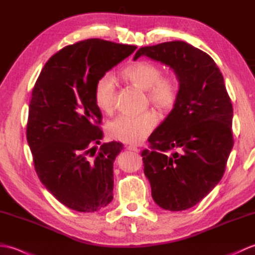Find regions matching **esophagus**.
<instances>
[{
    "label": "esophagus",
    "instance_id": "34e87169",
    "mask_svg": "<svg viewBox=\"0 0 255 255\" xmlns=\"http://www.w3.org/2000/svg\"><path fill=\"white\" fill-rule=\"evenodd\" d=\"M127 149L130 150V151H133V152H139V151H140V149L137 148V147H134V145H128Z\"/></svg>",
    "mask_w": 255,
    "mask_h": 255
}]
</instances>
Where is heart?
<instances>
[{
  "instance_id": "obj_1",
  "label": "heart",
  "mask_w": 255,
  "mask_h": 255,
  "mask_svg": "<svg viewBox=\"0 0 255 255\" xmlns=\"http://www.w3.org/2000/svg\"><path fill=\"white\" fill-rule=\"evenodd\" d=\"M162 69L150 61H137L124 69L123 77L140 89L148 91L149 101L160 110L167 111L174 106L178 95V86L174 78L162 75ZM116 85L110 74H104L94 86V103L105 114H112L116 106ZM155 114L145 112L139 115L118 116L108 124L110 137L125 143H140L153 130Z\"/></svg>"
}]
</instances>
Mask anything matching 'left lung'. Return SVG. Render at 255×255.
Here are the masks:
<instances>
[{
    "mask_svg": "<svg viewBox=\"0 0 255 255\" xmlns=\"http://www.w3.org/2000/svg\"><path fill=\"white\" fill-rule=\"evenodd\" d=\"M169 66L180 82L171 113L151 133L141 152L152 198L161 208L185 210L198 204L223 177L234 147V110L224 77L207 53L185 41L141 47Z\"/></svg>",
    "mask_w": 255,
    "mask_h": 255,
    "instance_id": "1",
    "label": "left lung"
}]
</instances>
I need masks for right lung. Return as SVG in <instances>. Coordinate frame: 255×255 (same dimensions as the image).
Segmentation results:
<instances>
[{
	"mask_svg": "<svg viewBox=\"0 0 255 255\" xmlns=\"http://www.w3.org/2000/svg\"><path fill=\"white\" fill-rule=\"evenodd\" d=\"M137 49L86 39L62 48L42 68L29 104L26 137L40 182L59 202L94 213L113 199V165L123 143H103L96 81Z\"/></svg>",
	"mask_w": 255,
	"mask_h": 255,
	"instance_id": "add662e5",
	"label": "right lung"
}]
</instances>
